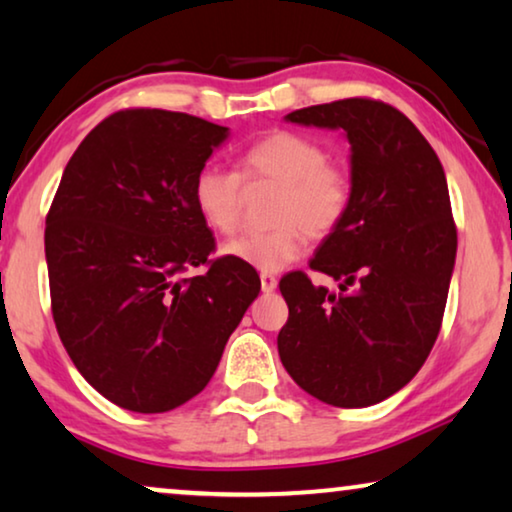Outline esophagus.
Returning a JSON list of instances; mask_svg holds the SVG:
<instances>
[{
  "instance_id": "esophagus-1",
  "label": "esophagus",
  "mask_w": 512,
  "mask_h": 512,
  "mask_svg": "<svg viewBox=\"0 0 512 512\" xmlns=\"http://www.w3.org/2000/svg\"><path fill=\"white\" fill-rule=\"evenodd\" d=\"M277 277H272V274H268V272H263L261 274V288H263V293H272L274 288H277Z\"/></svg>"
}]
</instances>
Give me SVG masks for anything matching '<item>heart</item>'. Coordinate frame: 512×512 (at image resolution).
Segmentation results:
<instances>
[{"mask_svg": "<svg viewBox=\"0 0 512 512\" xmlns=\"http://www.w3.org/2000/svg\"><path fill=\"white\" fill-rule=\"evenodd\" d=\"M240 175L247 182L281 187L274 198L268 233L244 235L221 247V254L261 272H277L298 261L307 235L328 238L342 224L353 201L351 170L328 161L318 140L295 131H272L249 145L240 157ZM233 170L203 166L194 177L196 212L212 231L231 235L242 219V180Z\"/></svg>", "mask_w": 512, "mask_h": 512, "instance_id": "obj_1", "label": "heart"}]
</instances>
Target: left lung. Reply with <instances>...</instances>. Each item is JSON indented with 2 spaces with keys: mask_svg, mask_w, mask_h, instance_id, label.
<instances>
[{
  "mask_svg": "<svg viewBox=\"0 0 512 512\" xmlns=\"http://www.w3.org/2000/svg\"><path fill=\"white\" fill-rule=\"evenodd\" d=\"M286 122L346 133L353 201L309 261L337 291L305 272L279 281L281 365L325 404H379L418 374L439 337L457 254L446 173L416 124L383 101L321 103Z\"/></svg>",
  "mask_w": 512,
  "mask_h": 512,
  "instance_id": "obj_1",
  "label": "left lung"
}]
</instances>
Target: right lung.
<instances>
[{"label":"right lung","instance_id":"right-lung-1","mask_svg":"<svg viewBox=\"0 0 512 512\" xmlns=\"http://www.w3.org/2000/svg\"><path fill=\"white\" fill-rule=\"evenodd\" d=\"M226 138L187 113L120 110L64 168L46 217L53 318L78 372L122 409L164 413L196 397L261 291L251 265L210 261L191 196Z\"/></svg>","mask_w":512,"mask_h":512}]
</instances>
